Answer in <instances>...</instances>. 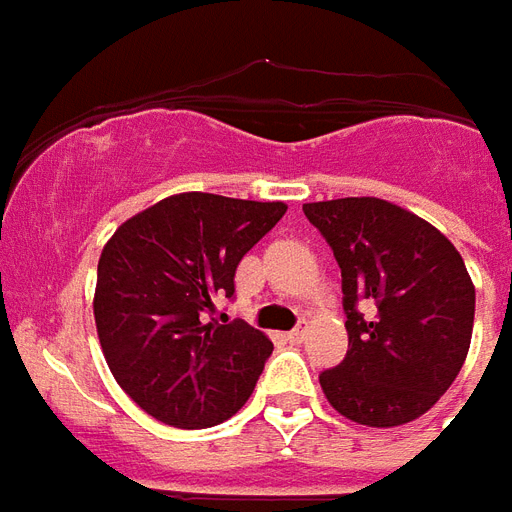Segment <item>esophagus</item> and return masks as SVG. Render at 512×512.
I'll return each instance as SVG.
<instances>
[{
    "label": "esophagus",
    "mask_w": 512,
    "mask_h": 512,
    "mask_svg": "<svg viewBox=\"0 0 512 512\" xmlns=\"http://www.w3.org/2000/svg\"><path fill=\"white\" fill-rule=\"evenodd\" d=\"M290 343H301L306 338V327H296V330H290L288 335H285Z\"/></svg>",
    "instance_id": "1"
}]
</instances>
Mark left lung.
<instances>
[{"label":"left lung","instance_id":"obj_1","mask_svg":"<svg viewBox=\"0 0 512 512\" xmlns=\"http://www.w3.org/2000/svg\"><path fill=\"white\" fill-rule=\"evenodd\" d=\"M341 267L349 351L320 375L343 418L394 428L439 402L463 367L476 288L433 224L380 198L304 203Z\"/></svg>","mask_w":512,"mask_h":512}]
</instances>
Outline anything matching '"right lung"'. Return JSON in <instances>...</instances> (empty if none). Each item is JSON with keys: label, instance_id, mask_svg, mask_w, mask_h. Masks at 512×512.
Here are the masks:
<instances>
[{"label": "right lung", "instance_id": "1", "mask_svg": "<svg viewBox=\"0 0 512 512\" xmlns=\"http://www.w3.org/2000/svg\"><path fill=\"white\" fill-rule=\"evenodd\" d=\"M288 211L285 203L179 192L126 219L97 264L94 322L113 378L147 415L211 428L253 394L272 354L243 320L216 322L235 269Z\"/></svg>", "mask_w": 512, "mask_h": 512}]
</instances>
